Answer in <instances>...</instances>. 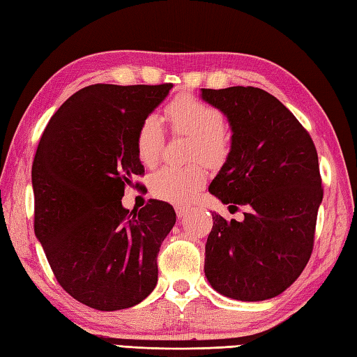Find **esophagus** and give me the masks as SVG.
I'll list each match as a JSON object with an SVG mask.
<instances>
[{
  "instance_id": "34e87169",
  "label": "esophagus",
  "mask_w": 357,
  "mask_h": 357,
  "mask_svg": "<svg viewBox=\"0 0 357 357\" xmlns=\"http://www.w3.org/2000/svg\"><path fill=\"white\" fill-rule=\"evenodd\" d=\"M174 211H176L178 218H183V216H185L187 212L190 211V207H188V206H183V204H178V206H174Z\"/></svg>"
}]
</instances>
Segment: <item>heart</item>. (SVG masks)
Here are the masks:
<instances>
[{
  "label": "heart",
  "instance_id": "obj_1",
  "mask_svg": "<svg viewBox=\"0 0 357 357\" xmlns=\"http://www.w3.org/2000/svg\"><path fill=\"white\" fill-rule=\"evenodd\" d=\"M170 127L178 135L193 139L192 158H201L208 165H218L230 150V139L225 131V116L218 108L193 96H179L165 108ZM164 146V128L156 116H149L141 123L136 137V150L141 162L151 167L158 162ZM206 184L202 165L160 167L150 178L155 197L170 202L190 201Z\"/></svg>",
  "mask_w": 357,
  "mask_h": 357
}]
</instances>
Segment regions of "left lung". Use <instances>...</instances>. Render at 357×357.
Returning a JSON list of instances; mask_svg holds the SVG:
<instances>
[{"mask_svg": "<svg viewBox=\"0 0 357 357\" xmlns=\"http://www.w3.org/2000/svg\"><path fill=\"white\" fill-rule=\"evenodd\" d=\"M227 117L230 151L208 192L244 220L212 213L204 272L221 296L261 302L282 294L308 263L324 190L316 146L296 116L254 86L201 89Z\"/></svg>", "mask_w": 357, "mask_h": 357, "instance_id": "left-lung-1", "label": "left lung"}]
</instances>
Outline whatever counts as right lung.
Listing matches in <instances>:
<instances>
[{
	"label": "right lung",
	"instance_id": "add662e5",
	"mask_svg": "<svg viewBox=\"0 0 357 357\" xmlns=\"http://www.w3.org/2000/svg\"><path fill=\"white\" fill-rule=\"evenodd\" d=\"M172 86H86L61 105L40 139L35 236L61 288L89 308H131L158 283L156 257L176 213L158 199L130 213L122 197L144 173L139 127Z\"/></svg>",
	"mask_w": 357,
	"mask_h": 357
}]
</instances>
